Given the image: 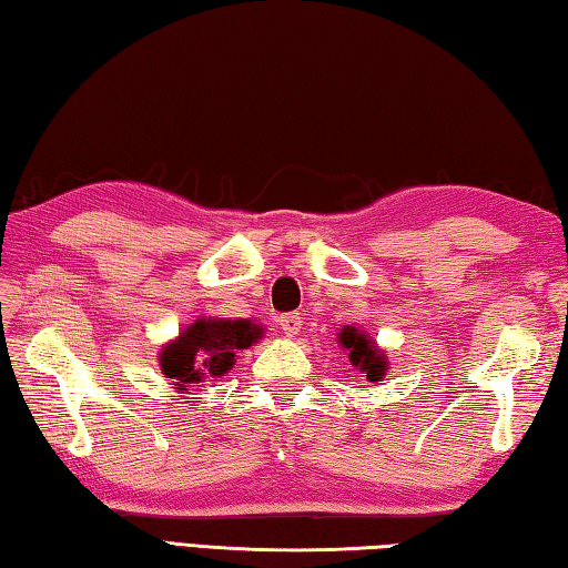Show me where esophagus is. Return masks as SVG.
Segmentation results:
<instances>
[{"instance_id": "obj_1", "label": "esophagus", "mask_w": 568, "mask_h": 568, "mask_svg": "<svg viewBox=\"0 0 568 568\" xmlns=\"http://www.w3.org/2000/svg\"><path fill=\"white\" fill-rule=\"evenodd\" d=\"M277 325H281V329L287 337H295L297 333H301L303 317H301V313H287V315L277 317Z\"/></svg>"}]
</instances>
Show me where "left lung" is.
Here are the masks:
<instances>
[{
	"mask_svg": "<svg viewBox=\"0 0 568 568\" xmlns=\"http://www.w3.org/2000/svg\"><path fill=\"white\" fill-rule=\"evenodd\" d=\"M339 337V347L347 349L349 363L357 367L359 373L367 377V383H383V377L387 373V357L383 349H377V345L369 339L365 333H359L357 327L345 325L337 333Z\"/></svg>",
	"mask_w": 568,
	"mask_h": 568,
	"instance_id": "8db88e82",
	"label": "left lung"
}]
</instances>
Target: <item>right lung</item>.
<instances>
[{"mask_svg":"<svg viewBox=\"0 0 568 568\" xmlns=\"http://www.w3.org/2000/svg\"><path fill=\"white\" fill-rule=\"evenodd\" d=\"M263 337V327L251 320L201 317L181 329L176 339L161 347V373L173 379L179 392L223 377L235 363L239 349H248Z\"/></svg>","mask_w":568,"mask_h":568,"instance_id":"right-lung-1","label":"right lung"}]
</instances>
